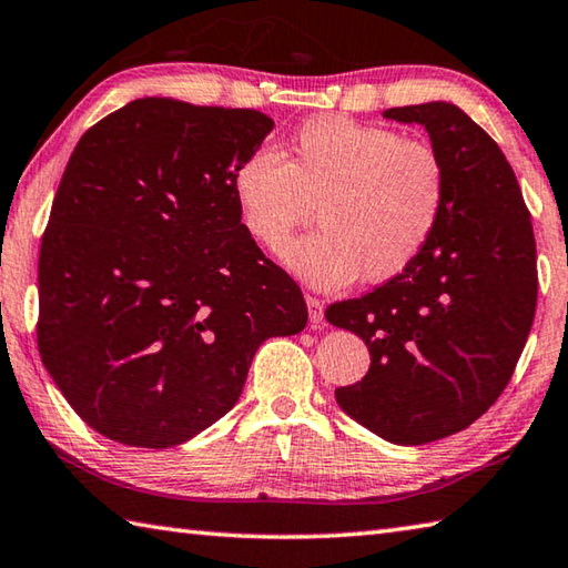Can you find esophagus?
Masks as SVG:
<instances>
[{
    "mask_svg": "<svg viewBox=\"0 0 568 568\" xmlns=\"http://www.w3.org/2000/svg\"><path fill=\"white\" fill-rule=\"evenodd\" d=\"M305 303H307V313H311V327L323 325V320H325L323 301H317L315 295H305Z\"/></svg>",
    "mask_w": 568,
    "mask_h": 568,
    "instance_id": "esophagus-1",
    "label": "esophagus"
}]
</instances>
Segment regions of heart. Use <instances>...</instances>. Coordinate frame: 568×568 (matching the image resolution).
Listing matches in <instances>:
<instances>
[{
	"label": "heart",
	"instance_id": "b5f03b06",
	"mask_svg": "<svg viewBox=\"0 0 568 568\" xmlns=\"http://www.w3.org/2000/svg\"><path fill=\"white\" fill-rule=\"evenodd\" d=\"M245 233L277 251L315 215L323 229L283 251V263L320 291L365 275L385 283L427 248L445 213L447 171L432 143L347 116L305 121L291 159L261 146L233 173Z\"/></svg>",
	"mask_w": 568,
	"mask_h": 568
}]
</instances>
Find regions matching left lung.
Wrapping results in <instances>:
<instances>
[{"mask_svg":"<svg viewBox=\"0 0 568 568\" xmlns=\"http://www.w3.org/2000/svg\"><path fill=\"white\" fill-rule=\"evenodd\" d=\"M385 119L427 129L447 201L405 273L325 311L369 349L367 375L335 399L392 445H427L469 427L509 385L534 323L536 243L509 161L459 106L429 101Z\"/></svg>","mask_w":568,"mask_h":568,"instance_id":"left-lung-1","label":"left lung"}]
</instances>
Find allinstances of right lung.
<instances>
[{
    "label": "right lung",
    "mask_w": 568,
    "mask_h": 568,
    "mask_svg": "<svg viewBox=\"0 0 568 568\" xmlns=\"http://www.w3.org/2000/svg\"><path fill=\"white\" fill-rule=\"evenodd\" d=\"M273 119L146 97L79 139L39 251L37 345L91 429L189 442L239 402L255 349L307 323L245 233L233 173Z\"/></svg>",
    "instance_id": "add662e5"
}]
</instances>
